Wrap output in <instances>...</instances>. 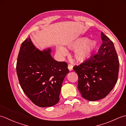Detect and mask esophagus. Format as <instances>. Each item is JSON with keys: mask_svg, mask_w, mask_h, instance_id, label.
<instances>
[{"mask_svg": "<svg viewBox=\"0 0 126 126\" xmlns=\"http://www.w3.org/2000/svg\"><path fill=\"white\" fill-rule=\"evenodd\" d=\"M73 65H71V64H68V70L70 71H71L72 70H73Z\"/></svg>", "mask_w": 126, "mask_h": 126, "instance_id": "34e87169", "label": "esophagus"}]
</instances>
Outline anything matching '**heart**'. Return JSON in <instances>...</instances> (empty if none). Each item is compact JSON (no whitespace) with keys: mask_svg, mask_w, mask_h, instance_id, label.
Instances as JSON below:
<instances>
[{"mask_svg":"<svg viewBox=\"0 0 126 126\" xmlns=\"http://www.w3.org/2000/svg\"><path fill=\"white\" fill-rule=\"evenodd\" d=\"M96 46L95 41L89 40L86 37L78 38L67 45L69 49H75L73 56L78 63H83L88 59L95 50ZM56 53L60 58H63L68 54L67 49L61 45L56 46Z\"/></svg>","mask_w":126,"mask_h":126,"instance_id":"1","label":"heart"}]
</instances>
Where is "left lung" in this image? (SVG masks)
I'll return each mask as SVG.
<instances>
[{"mask_svg": "<svg viewBox=\"0 0 126 126\" xmlns=\"http://www.w3.org/2000/svg\"><path fill=\"white\" fill-rule=\"evenodd\" d=\"M101 36L102 44L98 53L73 67L78 76L79 91L89 101L106 97L118 78L119 61L114 43L103 32Z\"/></svg>", "mask_w": 126, "mask_h": 126, "instance_id": "obj_1", "label": "left lung"}]
</instances>
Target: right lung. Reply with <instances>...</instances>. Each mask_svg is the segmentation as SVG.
Masks as SVG:
<instances>
[{
	"label": "right lung",
	"mask_w": 126,
	"mask_h": 126,
	"mask_svg": "<svg viewBox=\"0 0 126 126\" xmlns=\"http://www.w3.org/2000/svg\"><path fill=\"white\" fill-rule=\"evenodd\" d=\"M50 48L40 50L30 36L22 43L18 55L17 74L20 85L36 106L48 107L59 101L63 79L69 73L67 64L52 58Z\"/></svg>",
	"instance_id": "right-lung-1"
}]
</instances>
